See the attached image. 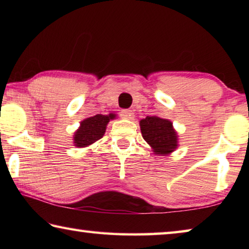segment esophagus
Listing matches in <instances>:
<instances>
[{
  "instance_id": "obj_1",
  "label": "esophagus",
  "mask_w": 249,
  "mask_h": 249,
  "mask_svg": "<svg viewBox=\"0 0 249 249\" xmlns=\"http://www.w3.org/2000/svg\"><path fill=\"white\" fill-rule=\"evenodd\" d=\"M121 116L125 120H133L134 119V113L130 109H123L121 112Z\"/></svg>"
}]
</instances>
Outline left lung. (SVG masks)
I'll return each mask as SVG.
<instances>
[{"label":"left lung","instance_id":"8db88e82","mask_svg":"<svg viewBox=\"0 0 249 249\" xmlns=\"http://www.w3.org/2000/svg\"><path fill=\"white\" fill-rule=\"evenodd\" d=\"M142 138L157 155H168L178 147V135L169 120L147 116L140 122Z\"/></svg>","mask_w":249,"mask_h":249}]
</instances>
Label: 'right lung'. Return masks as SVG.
Wrapping results in <instances>:
<instances>
[{
	"label": "right lung",
	"mask_w": 249,
	"mask_h": 249,
	"mask_svg": "<svg viewBox=\"0 0 249 249\" xmlns=\"http://www.w3.org/2000/svg\"><path fill=\"white\" fill-rule=\"evenodd\" d=\"M115 117V114L109 113L108 115L96 114L83 120L73 135L74 146L87 147L99 141L103 137L109 120H114Z\"/></svg>",
	"instance_id": "1"
}]
</instances>
